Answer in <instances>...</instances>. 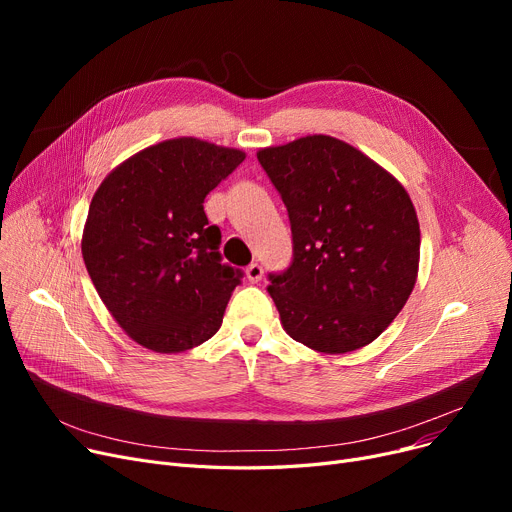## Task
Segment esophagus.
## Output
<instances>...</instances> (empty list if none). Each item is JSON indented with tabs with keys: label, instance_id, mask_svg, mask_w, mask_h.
Instances as JSON below:
<instances>
[{
	"label": "esophagus",
	"instance_id": "esophagus-1",
	"mask_svg": "<svg viewBox=\"0 0 512 512\" xmlns=\"http://www.w3.org/2000/svg\"><path fill=\"white\" fill-rule=\"evenodd\" d=\"M261 278H263V267H261L259 263H251V265L247 267V280H249L251 284H259Z\"/></svg>",
	"mask_w": 512,
	"mask_h": 512
}]
</instances>
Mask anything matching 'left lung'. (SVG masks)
Listing matches in <instances>:
<instances>
[{
	"instance_id": "1",
	"label": "left lung",
	"mask_w": 512,
	"mask_h": 512,
	"mask_svg": "<svg viewBox=\"0 0 512 512\" xmlns=\"http://www.w3.org/2000/svg\"><path fill=\"white\" fill-rule=\"evenodd\" d=\"M257 159L292 230V261L267 286L286 334L326 355L373 342L417 280L421 234L405 186L326 134L261 149Z\"/></svg>"
}]
</instances>
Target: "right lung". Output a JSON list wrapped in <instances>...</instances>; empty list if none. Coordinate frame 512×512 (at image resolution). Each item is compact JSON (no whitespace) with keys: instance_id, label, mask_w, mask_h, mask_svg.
<instances>
[{"instance_id":"1","label":"right lung","mask_w":512,"mask_h":512,"mask_svg":"<svg viewBox=\"0 0 512 512\" xmlns=\"http://www.w3.org/2000/svg\"><path fill=\"white\" fill-rule=\"evenodd\" d=\"M245 153L193 137L147 147L101 182L83 259L120 328L155 353H182L220 330L242 272L222 263L203 201Z\"/></svg>"}]
</instances>
